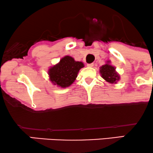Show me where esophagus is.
Listing matches in <instances>:
<instances>
[{
	"instance_id": "esophagus-1",
	"label": "esophagus",
	"mask_w": 153,
	"mask_h": 153,
	"mask_svg": "<svg viewBox=\"0 0 153 153\" xmlns=\"http://www.w3.org/2000/svg\"><path fill=\"white\" fill-rule=\"evenodd\" d=\"M88 67H93L94 66V63H88V64L87 65Z\"/></svg>"
}]
</instances>
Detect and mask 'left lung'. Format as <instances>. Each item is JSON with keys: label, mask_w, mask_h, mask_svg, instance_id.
<instances>
[{"label": "left lung", "mask_w": 153, "mask_h": 153, "mask_svg": "<svg viewBox=\"0 0 153 153\" xmlns=\"http://www.w3.org/2000/svg\"><path fill=\"white\" fill-rule=\"evenodd\" d=\"M100 73L101 76L107 82L111 84H116L120 80L119 74L116 72V68L111 65V61H108L105 64L100 68Z\"/></svg>", "instance_id": "8db88e82"}]
</instances>
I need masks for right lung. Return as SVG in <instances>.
Returning a JSON list of instances; mask_svg holds the SVG:
<instances>
[{"label": "right lung", "mask_w": 153, "mask_h": 153, "mask_svg": "<svg viewBox=\"0 0 153 153\" xmlns=\"http://www.w3.org/2000/svg\"><path fill=\"white\" fill-rule=\"evenodd\" d=\"M84 66L81 61H76L69 56H64L48 69L50 80L53 85L66 88L74 83L79 70Z\"/></svg>", "instance_id": "obj_1"}]
</instances>
